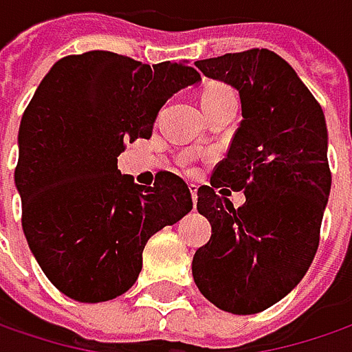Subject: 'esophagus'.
I'll use <instances>...</instances> for the list:
<instances>
[{"instance_id":"1","label":"esophagus","mask_w":352,"mask_h":352,"mask_svg":"<svg viewBox=\"0 0 352 352\" xmlns=\"http://www.w3.org/2000/svg\"><path fill=\"white\" fill-rule=\"evenodd\" d=\"M189 191H191L192 201H197V191H199V187H197L195 183H191V185H189Z\"/></svg>"}]
</instances>
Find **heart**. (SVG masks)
Listing matches in <instances>:
<instances>
[{"label": "heart", "mask_w": 352, "mask_h": 352, "mask_svg": "<svg viewBox=\"0 0 352 352\" xmlns=\"http://www.w3.org/2000/svg\"><path fill=\"white\" fill-rule=\"evenodd\" d=\"M224 96H234L232 94V90L228 88L226 85H222V82H210V85H206L203 88V108L208 106V104H212V102H217V100L224 98Z\"/></svg>", "instance_id": "b5f03b06"}]
</instances>
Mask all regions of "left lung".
I'll return each mask as SVG.
<instances>
[{"label":"left lung","mask_w":352,"mask_h":352,"mask_svg":"<svg viewBox=\"0 0 352 352\" xmlns=\"http://www.w3.org/2000/svg\"><path fill=\"white\" fill-rule=\"evenodd\" d=\"M208 78L234 86L242 122L197 208L212 226L192 258L199 292L222 311L260 314L305 276L319 246L331 191L325 116L280 54L267 49L197 60ZM244 190L238 209L216 192Z\"/></svg>","instance_id":"8db88e82"}]
</instances>
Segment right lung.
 I'll use <instances>...</instances> for the list:
<instances>
[{
	"label": "right lung",
	"mask_w": 352,
	"mask_h": 352,
	"mask_svg": "<svg viewBox=\"0 0 352 352\" xmlns=\"http://www.w3.org/2000/svg\"><path fill=\"white\" fill-rule=\"evenodd\" d=\"M199 80L185 63L149 67L110 51L65 56L41 80L19 126L15 187L27 244L70 299L126 294L147 240L192 208L181 177L160 171L153 187L135 185L118 155L149 140L161 106Z\"/></svg>",
	"instance_id": "obj_1"
}]
</instances>
